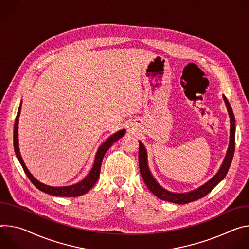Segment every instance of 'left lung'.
I'll return each instance as SVG.
<instances>
[{
  "label": "left lung",
  "mask_w": 249,
  "mask_h": 249,
  "mask_svg": "<svg viewBox=\"0 0 249 249\" xmlns=\"http://www.w3.org/2000/svg\"><path fill=\"white\" fill-rule=\"evenodd\" d=\"M227 108H228V113L230 116V122H231V129H230V143H229V148L226 154V157L224 159V162L220 166L219 170L217 171V173L211 179L209 180L207 183H205L204 185H202L201 187L197 188L196 190H193L191 192H187V193H173V192H169L166 189H164L162 186H160L157 181L154 179V177L152 176L149 168H148V163H147V152L146 149L144 147V145L140 142V148H139V162H140V170H141V174L142 176V179L145 183V185L147 186V188L151 191V193L163 200V201H167L170 203H174V204H179V205H183V204H188L191 203L193 201L199 200L203 197H205L220 182L222 181L230 167L232 161V157L234 154V148H235V119H234V115L232 112V108L227 99L226 96H223Z\"/></svg>",
  "instance_id": "8db88e82"
}]
</instances>
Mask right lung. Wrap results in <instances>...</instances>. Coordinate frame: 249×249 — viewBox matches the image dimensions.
I'll list each match as a JSON object with an SVG mask.
<instances>
[{"instance_id": "add662e5", "label": "right lung", "mask_w": 249, "mask_h": 249, "mask_svg": "<svg viewBox=\"0 0 249 249\" xmlns=\"http://www.w3.org/2000/svg\"><path fill=\"white\" fill-rule=\"evenodd\" d=\"M21 102L18 110L17 114V118H16V122H15V125H14V148H15V152L16 155L21 165V167L24 171V173L26 174V176L29 177V179L31 180V182L40 191L46 193V194L52 195V196H58V197H78L81 195H84L86 193L96 184V182L98 181V178L100 176V171H101V165H102V161L103 158L106 154V152L108 150V148L112 146L117 141H119L121 137H123L125 133V129H121L118 132L114 133L113 135H110L108 139L99 147L96 156H95V161L93 164V167L91 169V171L89 172V174L83 179L81 182L74 184V185H70V186H63V187H51L45 184L40 183L38 180H36L29 171V169L26 168L25 164L20 156V152H19V148H18V118H19V114H20V109H21Z\"/></svg>"}]
</instances>
